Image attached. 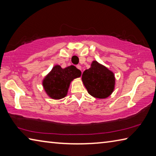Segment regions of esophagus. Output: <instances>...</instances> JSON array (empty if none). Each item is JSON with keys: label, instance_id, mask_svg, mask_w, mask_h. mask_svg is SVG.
Instances as JSON below:
<instances>
[{"label": "esophagus", "instance_id": "1", "mask_svg": "<svg viewBox=\"0 0 156 156\" xmlns=\"http://www.w3.org/2000/svg\"><path fill=\"white\" fill-rule=\"evenodd\" d=\"M76 67H77L78 69H80V70H81V66L80 65H76Z\"/></svg>", "mask_w": 156, "mask_h": 156}]
</instances>
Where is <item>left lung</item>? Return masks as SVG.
Instances as JSON below:
<instances>
[{"label":"left lung","instance_id":"obj_1","mask_svg":"<svg viewBox=\"0 0 156 156\" xmlns=\"http://www.w3.org/2000/svg\"><path fill=\"white\" fill-rule=\"evenodd\" d=\"M82 80L88 93L97 98H106L114 89L113 73L95 60L91 67L83 72Z\"/></svg>","mask_w":156,"mask_h":156}]
</instances>
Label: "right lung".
Wrapping results in <instances>:
<instances>
[{
	"label": "right lung",
	"instance_id": "1",
	"mask_svg": "<svg viewBox=\"0 0 156 156\" xmlns=\"http://www.w3.org/2000/svg\"><path fill=\"white\" fill-rule=\"evenodd\" d=\"M80 76V71L73 65L65 69L60 65L54 66L43 80L44 91L53 99H61L67 96L71 81Z\"/></svg>",
	"mask_w": 156,
	"mask_h": 156
}]
</instances>
